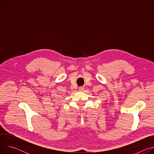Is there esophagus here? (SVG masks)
<instances>
[{
	"label": "esophagus",
	"instance_id": "obj_1",
	"mask_svg": "<svg viewBox=\"0 0 154 154\" xmlns=\"http://www.w3.org/2000/svg\"><path fill=\"white\" fill-rule=\"evenodd\" d=\"M83 90H84V88L83 86H80L79 88V90L80 91H83Z\"/></svg>",
	"mask_w": 154,
	"mask_h": 154
}]
</instances>
